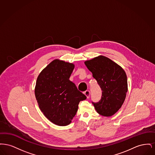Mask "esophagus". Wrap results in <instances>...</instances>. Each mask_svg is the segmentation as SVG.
Wrapping results in <instances>:
<instances>
[{"instance_id": "34e87169", "label": "esophagus", "mask_w": 155, "mask_h": 155, "mask_svg": "<svg viewBox=\"0 0 155 155\" xmlns=\"http://www.w3.org/2000/svg\"><path fill=\"white\" fill-rule=\"evenodd\" d=\"M84 94L85 95V96H87V98H89V96H90V91H88H88H85L84 92Z\"/></svg>"}]
</instances>
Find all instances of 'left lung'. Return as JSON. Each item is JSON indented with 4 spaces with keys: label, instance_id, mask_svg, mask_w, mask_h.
<instances>
[{
    "label": "left lung",
    "instance_id": "8db88e82",
    "mask_svg": "<svg viewBox=\"0 0 155 155\" xmlns=\"http://www.w3.org/2000/svg\"><path fill=\"white\" fill-rule=\"evenodd\" d=\"M102 91L101 100L93 102L96 111L109 117L121 108L124 102L127 90V78L124 70L106 57L99 56L85 61Z\"/></svg>",
    "mask_w": 155,
    "mask_h": 155
}]
</instances>
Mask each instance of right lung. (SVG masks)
<instances>
[{"label": "right lung", "mask_w": 155, "mask_h": 155, "mask_svg": "<svg viewBox=\"0 0 155 155\" xmlns=\"http://www.w3.org/2000/svg\"><path fill=\"white\" fill-rule=\"evenodd\" d=\"M72 63L54 60L37 78L35 94L40 109L54 124L68 125L78 110L80 101L87 96L69 78Z\"/></svg>", "instance_id": "1"}]
</instances>
